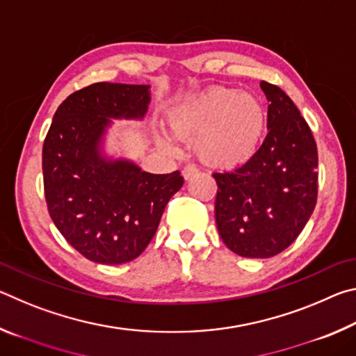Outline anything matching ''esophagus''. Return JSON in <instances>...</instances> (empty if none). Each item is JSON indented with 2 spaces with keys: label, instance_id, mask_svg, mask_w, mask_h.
<instances>
[{
  "label": "esophagus",
  "instance_id": "obj_1",
  "mask_svg": "<svg viewBox=\"0 0 356 356\" xmlns=\"http://www.w3.org/2000/svg\"><path fill=\"white\" fill-rule=\"evenodd\" d=\"M196 174H197V168L195 165H186L182 170V176L185 180L191 179L193 176H196Z\"/></svg>",
  "mask_w": 356,
  "mask_h": 356
}]
</instances>
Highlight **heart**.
<instances>
[{"label":"heart","instance_id":"b5f03b06","mask_svg":"<svg viewBox=\"0 0 356 356\" xmlns=\"http://www.w3.org/2000/svg\"><path fill=\"white\" fill-rule=\"evenodd\" d=\"M174 140L197 143L204 163L231 170L257 152L267 125V111L254 94L216 86L176 108L168 119ZM159 144L171 154L179 147L170 138L159 136Z\"/></svg>","mask_w":356,"mask_h":356}]
</instances>
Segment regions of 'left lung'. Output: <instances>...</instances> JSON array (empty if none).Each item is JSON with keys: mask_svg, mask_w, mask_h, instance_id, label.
Wrapping results in <instances>:
<instances>
[{"mask_svg": "<svg viewBox=\"0 0 356 356\" xmlns=\"http://www.w3.org/2000/svg\"><path fill=\"white\" fill-rule=\"evenodd\" d=\"M270 102L262 146L234 171L215 172L216 227L242 257L280 254L300 236L317 202V146L308 122L281 88L262 81Z\"/></svg>", "mask_w": 356, "mask_h": 356, "instance_id": "8db88e82", "label": "left lung"}]
</instances>
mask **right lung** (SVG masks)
<instances>
[{"instance_id":"obj_1","label":"right lung","mask_w":356,"mask_h":356,"mask_svg":"<svg viewBox=\"0 0 356 356\" xmlns=\"http://www.w3.org/2000/svg\"><path fill=\"white\" fill-rule=\"evenodd\" d=\"M147 84L94 83L70 94L53 116L42 149L48 213L86 259L119 265L136 259L161 213L182 188L179 171L150 174L134 161L106 159L102 140L111 119H143Z\"/></svg>"}]
</instances>
